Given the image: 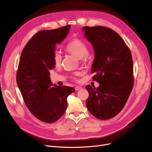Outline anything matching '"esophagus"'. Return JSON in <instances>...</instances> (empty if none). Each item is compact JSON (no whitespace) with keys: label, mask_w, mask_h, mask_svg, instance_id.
Listing matches in <instances>:
<instances>
[{"label":"esophagus","mask_w":152,"mask_h":152,"mask_svg":"<svg viewBox=\"0 0 152 152\" xmlns=\"http://www.w3.org/2000/svg\"><path fill=\"white\" fill-rule=\"evenodd\" d=\"M82 89V87H80V86H76L75 87V90L76 91H78V90H80Z\"/></svg>","instance_id":"esophagus-1"}]
</instances>
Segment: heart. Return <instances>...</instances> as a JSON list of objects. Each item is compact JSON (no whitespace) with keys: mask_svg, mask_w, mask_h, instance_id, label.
Masks as SVG:
<instances>
[{"mask_svg":"<svg viewBox=\"0 0 152 152\" xmlns=\"http://www.w3.org/2000/svg\"><path fill=\"white\" fill-rule=\"evenodd\" d=\"M65 50L66 52L70 53L75 57L79 58L81 61L83 63H85L87 61L89 58L88 54V47L87 44L81 41L79 39H73L65 47ZM53 61L54 65L57 67L61 66L62 63V56L59 52H55L53 55ZM80 75L79 72H76L71 77L73 79L76 80V77Z\"/></svg>","mask_w":152,"mask_h":152,"instance_id":"heart-1","label":"heart"}]
</instances>
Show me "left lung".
I'll list each match as a JSON object with an SVG mask.
<instances>
[{
  "mask_svg": "<svg viewBox=\"0 0 152 152\" xmlns=\"http://www.w3.org/2000/svg\"><path fill=\"white\" fill-rule=\"evenodd\" d=\"M83 31L95 52L92 79L100 84L97 88L86 87L89 94L86 106L95 118L107 120L122 110L133 88L131 52L121 36L109 28L84 26Z\"/></svg>",
  "mask_w": 152,
  "mask_h": 152,
  "instance_id": "left-lung-1",
  "label": "left lung"
}]
</instances>
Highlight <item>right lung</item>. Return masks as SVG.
Masks as SVG:
<instances>
[{"instance_id": "right-lung-1", "label": "right lung", "mask_w": 152, "mask_h": 152, "mask_svg": "<svg viewBox=\"0 0 152 152\" xmlns=\"http://www.w3.org/2000/svg\"><path fill=\"white\" fill-rule=\"evenodd\" d=\"M70 25L36 33L21 52L17 83L30 112L40 121L52 123L65 112L67 97L75 91L72 87L51 83L49 71L55 67V45L67 36Z\"/></svg>"}]
</instances>
